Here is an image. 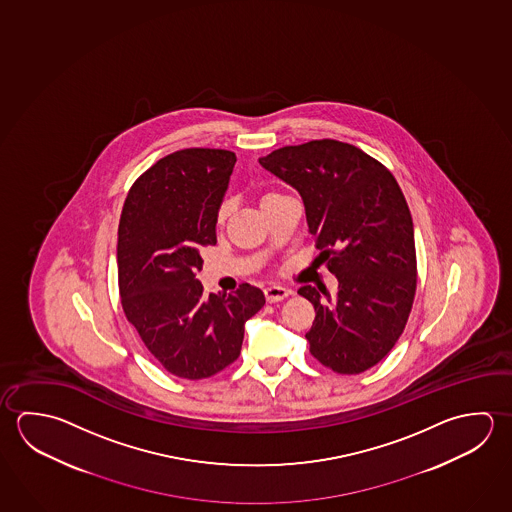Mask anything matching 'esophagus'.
Masks as SVG:
<instances>
[{
	"mask_svg": "<svg viewBox=\"0 0 512 512\" xmlns=\"http://www.w3.org/2000/svg\"><path fill=\"white\" fill-rule=\"evenodd\" d=\"M264 295H266V300L273 304V302L284 300L286 296L291 295V291H289L287 287L278 286V284H271V286H268L266 289H264Z\"/></svg>",
	"mask_w": 512,
	"mask_h": 512,
	"instance_id": "1",
	"label": "esophagus"
}]
</instances>
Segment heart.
<instances>
[{"mask_svg": "<svg viewBox=\"0 0 512 512\" xmlns=\"http://www.w3.org/2000/svg\"><path fill=\"white\" fill-rule=\"evenodd\" d=\"M226 216H228V203L221 205L219 210H217V223H223V221L226 219Z\"/></svg>", "mask_w": 512, "mask_h": 512, "instance_id": "heart-1", "label": "heart"}]
</instances>
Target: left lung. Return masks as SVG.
I'll use <instances>...</instances> for the list:
<instances>
[{"mask_svg":"<svg viewBox=\"0 0 512 512\" xmlns=\"http://www.w3.org/2000/svg\"><path fill=\"white\" fill-rule=\"evenodd\" d=\"M259 163L304 201L320 259L338 293L302 286L314 305L305 334L314 358L338 374L377 365L403 334L412 311L417 262L410 210L392 172L354 145L313 140Z\"/></svg>","mask_w":512,"mask_h":512,"instance_id":"8db88e82","label":"left lung"}]
</instances>
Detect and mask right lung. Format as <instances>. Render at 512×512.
Returning a JSON list of instances; mask_svg holds the SVG:
<instances>
[{
  "label": "right lung",
  "mask_w": 512,
  "mask_h": 512,
  "mask_svg": "<svg viewBox=\"0 0 512 512\" xmlns=\"http://www.w3.org/2000/svg\"><path fill=\"white\" fill-rule=\"evenodd\" d=\"M237 162L223 149H183L144 172L118 225V287L127 320L167 372L203 379L241 354L259 287L205 295L201 252L217 243V210Z\"/></svg>",
  "instance_id": "obj_1"
}]
</instances>
